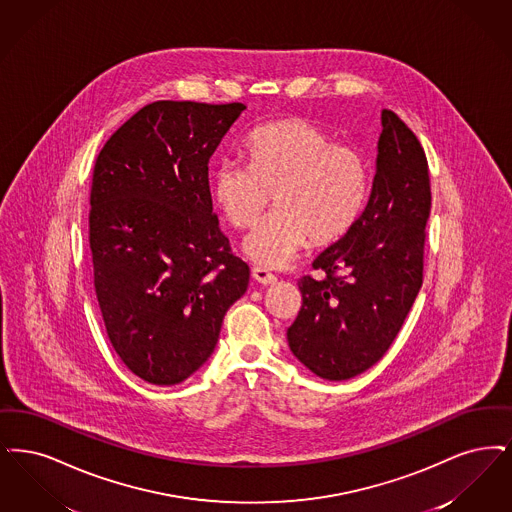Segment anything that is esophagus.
<instances>
[{"label": "esophagus", "mask_w": 512, "mask_h": 512, "mask_svg": "<svg viewBox=\"0 0 512 512\" xmlns=\"http://www.w3.org/2000/svg\"><path fill=\"white\" fill-rule=\"evenodd\" d=\"M252 277H254V281L260 283V285H273V283L277 281V277H275L273 273H269L264 267H254V269H252Z\"/></svg>", "instance_id": "obj_1"}]
</instances>
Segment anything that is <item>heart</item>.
Listing matches in <instances>:
<instances>
[{
  "mask_svg": "<svg viewBox=\"0 0 512 512\" xmlns=\"http://www.w3.org/2000/svg\"><path fill=\"white\" fill-rule=\"evenodd\" d=\"M248 164L223 160L212 193L233 227H252L271 193L275 212L246 235L243 250L260 266L285 267L312 245H331L356 222L365 168L354 149L302 118L262 126L245 143Z\"/></svg>",
  "mask_w": 512,
  "mask_h": 512,
  "instance_id": "obj_1",
  "label": "heart"
}]
</instances>
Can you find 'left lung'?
I'll return each mask as SVG.
<instances>
[{"mask_svg":"<svg viewBox=\"0 0 512 512\" xmlns=\"http://www.w3.org/2000/svg\"><path fill=\"white\" fill-rule=\"evenodd\" d=\"M377 172L365 210L310 275L287 331L290 352L317 377L348 380L373 367L400 333L423 285L430 178L423 147L396 112L382 111Z\"/></svg>","mask_w":512,"mask_h":512,"instance_id":"1","label":"left lung"}]
</instances>
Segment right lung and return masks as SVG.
I'll list each match as a JSON object with an SVG mask.
<instances>
[{
	"instance_id": "add662e5",
	"label": "right lung",
	"mask_w": 512,
	"mask_h": 512,
	"mask_svg": "<svg viewBox=\"0 0 512 512\" xmlns=\"http://www.w3.org/2000/svg\"><path fill=\"white\" fill-rule=\"evenodd\" d=\"M246 107L155 101L95 160L89 195L93 283L112 348L156 386L212 356L250 269L212 210L210 156Z\"/></svg>"
}]
</instances>
